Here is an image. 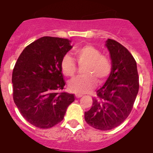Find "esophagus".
<instances>
[{
	"label": "esophagus",
	"instance_id": "esophagus-1",
	"mask_svg": "<svg viewBox=\"0 0 153 153\" xmlns=\"http://www.w3.org/2000/svg\"><path fill=\"white\" fill-rule=\"evenodd\" d=\"M75 96H76V98H79V97H83V95H82V94H79V93H76Z\"/></svg>",
	"mask_w": 153,
	"mask_h": 153
}]
</instances>
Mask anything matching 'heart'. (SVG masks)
<instances>
[{"mask_svg":"<svg viewBox=\"0 0 153 153\" xmlns=\"http://www.w3.org/2000/svg\"><path fill=\"white\" fill-rule=\"evenodd\" d=\"M76 60L79 66H83L84 76L75 78L69 83L70 91L83 94L88 93L97 85V80L103 82L111 72V62L109 58L101 54L100 51L91 45L78 47L74 51ZM60 67L66 76L73 77L77 70V65L71 56L66 54L60 61Z\"/></svg>","mask_w":153,"mask_h":153,"instance_id":"obj_1","label":"heart"}]
</instances>
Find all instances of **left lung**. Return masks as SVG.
I'll use <instances>...</instances> for the list:
<instances>
[{
  "mask_svg": "<svg viewBox=\"0 0 153 153\" xmlns=\"http://www.w3.org/2000/svg\"><path fill=\"white\" fill-rule=\"evenodd\" d=\"M106 46L111 57V73L84 114L90 126L102 131L114 129L125 121L140 87L136 62L130 52L112 39L106 40Z\"/></svg>",
  "mask_w": 153,
  "mask_h": 153,
  "instance_id": "1",
  "label": "left lung"
}]
</instances>
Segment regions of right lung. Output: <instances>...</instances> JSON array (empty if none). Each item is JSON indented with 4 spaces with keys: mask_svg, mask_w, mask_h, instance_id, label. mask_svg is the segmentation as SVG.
<instances>
[{
    "mask_svg": "<svg viewBox=\"0 0 153 153\" xmlns=\"http://www.w3.org/2000/svg\"><path fill=\"white\" fill-rule=\"evenodd\" d=\"M67 39L43 36L24 48L12 74L13 99L25 120L49 129L63 120L74 94L65 86L60 61L72 48Z\"/></svg>",
    "mask_w": 153,
    "mask_h": 153,
    "instance_id": "1",
    "label": "right lung"
}]
</instances>
